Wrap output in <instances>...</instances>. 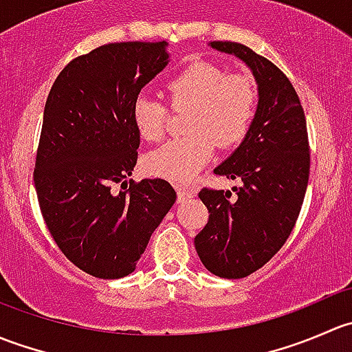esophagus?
<instances>
[{
	"instance_id": "34e87169",
	"label": "esophagus",
	"mask_w": 352,
	"mask_h": 352,
	"mask_svg": "<svg viewBox=\"0 0 352 352\" xmlns=\"http://www.w3.org/2000/svg\"><path fill=\"white\" fill-rule=\"evenodd\" d=\"M177 194H179V201H186V199L196 196V189H194V187L179 186L177 187Z\"/></svg>"
}]
</instances>
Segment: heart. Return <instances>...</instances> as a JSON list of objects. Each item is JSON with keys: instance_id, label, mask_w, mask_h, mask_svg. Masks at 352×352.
I'll list each match as a JSON object with an SVG mask.
<instances>
[{"instance_id": "obj_1", "label": "heart", "mask_w": 352, "mask_h": 352, "mask_svg": "<svg viewBox=\"0 0 352 352\" xmlns=\"http://www.w3.org/2000/svg\"><path fill=\"white\" fill-rule=\"evenodd\" d=\"M173 107H189L186 131L146 156V170L155 177L187 184L211 162L216 143L239 144L248 133L257 109V90L248 74H228L212 63H190L166 81ZM166 109L148 95H138L131 120L146 141H158L165 131Z\"/></svg>"}]
</instances>
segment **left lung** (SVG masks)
Returning <instances> with one entry per match:
<instances>
[{
    "instance_id": "obj_1",
    "label": "left lung",
    "mask_w": 352,
    "mask_h": 352,
    "mask_svg": "<svg viewBox=\"0 0 352 352\" xmlns=\"http://www.w3.org/2000/svg\"><path fill=\"white\" fill-rule=\"evenodd\" d=\"M218 52L247 65L257 83V109L240 146L216 175L243 182L230 190L202 189L199 197L209 211L208 225L194 239L209 272L240 279L267 264L300 214L310 173L307 120L293 85L269 59L236 42H209Z\"/></svg>"
}]
</instances>
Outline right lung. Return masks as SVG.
I'll return each instance as SVG.
<instances>
[{
    "mask_svg": "<svg viewBox=\"0 0 352 352\" xmlns=\"http://www.w3.org/2000/svg\"><path fill=\"white\" fill-rule=\"evenodd\" d=\"M168 42H116L73 59L49 91L34 182L52 239L76 267L100 279L136 269L175 202L163 179L129 180L140 134L131 105L170 63ZM112 183L126 189L112 193Z\"/></svg>",
    "mask_w": 352,
    "mask_h": 352,
    "instance_id": "add662e5",
    "label": "right lung"
}]
</instances>
